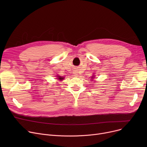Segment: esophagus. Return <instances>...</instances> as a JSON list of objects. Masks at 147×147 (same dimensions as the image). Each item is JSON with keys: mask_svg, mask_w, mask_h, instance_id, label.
<instances>
[{"mask_svg": "<svg viewBox=\"0 0 147 147\" xmlns=\"http://www.w3.org/2000/svg\"><path fill=\"white\" fill-rule=\"evenodd\" d=\"M73 74L75 76H77V75L78 74V70H75L73 71Z\"/></svg>", "mask_w": 147, "mask_h": 147, "instance_id": "34e87169", "label": "esophagus"}]
</instances>
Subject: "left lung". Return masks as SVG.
Here are the masks:
<instances>
[{
    "label": "left lung",
    "instance_id": "obj_1",
    "mask_svg": "<svg viewBox=\"0 0 147 147\" xmlns=\"http://www.w3.org/2000/svg\"><path fill=\"white\" fill-rule=\"evenodd\" d=\"M91 78H92L91 79L92 80V79H94V78H95V76H92L91 77Z\"/></svg>",
    "mask_w": 147,
    "mask_h": 147
}]
</instances>
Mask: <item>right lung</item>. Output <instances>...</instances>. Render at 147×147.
Segmentation results:
<instances>
[{"mask_svg":"<svg viewBox=\"0 0 147 147\" xmlns=\"http://www.w3.org/2000/svg\"><path fill=\"white\" fill-rule=\"evenodd\" d=\"M57 76V79L58 80H59V81H62V80H63L64 79V77H61V76Z\"/></svg>","mask_w":147,"mask_h":147,"instance_id":"1","label":"right lung"}]
</instances>
